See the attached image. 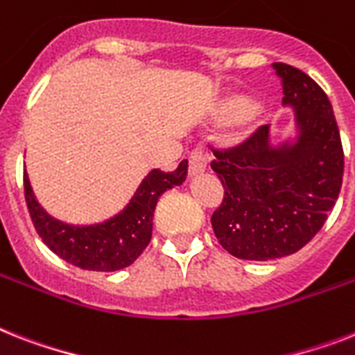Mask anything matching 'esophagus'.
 I'll return each instance as SVG.
<instances>
[{
	"label": "esophagus",
	"mask_w": 355,
	"mask_h": 355,
	"mask_svg": "<svg viewBox=\"0 0 355 355\" xmlns=\"http://www.w3.org/2000/svg\"><path fill=\"white\" fill-rule=\"evenodd\" d=\"M207 155L202 149H197V151L191 153L189 157V177H197V175H202L207 168Z\"/></svg>",
	"instance_id": "1"
}]
</instances>
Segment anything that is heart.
I'll return each mask as SVG.
<instances>
[{"instance_id":"obj_1","label":"heart","mask_w":355,"mask_h":355,"mask_svg":"<svg viewBox=\"0 0 355 355\" xmlns=\"http://www.w3.org/2000/svg\"><path fill=\"white\" fill-rule=\"evenodd\" d=\"M253 109V98L248 94H230L218 105V118L224 122H235L239 118L246 116Z\"/></svg>"}]
</instances>
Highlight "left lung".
<instances>
[{
	"label": "left lung",
	"instance_id": "obj_1",
	"mask_svg": "<svg viewBox=\"0 0 355 355\" xmlns=\"http://www.w3.org/2000/svg\"><path fill=\"white\" fill-rule=\"evenodd\" d=\"M275 69L282 105L293 112L290 132L273 142L264 125L243 146L215 151L211 162L224 186L213 232L227 253L246 261L286 257L306 246L343 184L345 157L332 103L302 71L286 63Z\"/></svg>",
	"mask_w": 355,
	"mask_h": 355
}]
</instances>
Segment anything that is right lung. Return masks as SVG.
<instances>
[{
  "mask_svg": "<svg viewBox=\"0 0 355 355\" xmlns=\"http://www.w3.org/2000/svg\"><path fill=\"white\" fill-rule=\"evenodd\" d=\"M187 177V160L173 173L158 169L142 178L129 202L112 217L94 224H69L49 215L37 202L25 171V200L34 227L58 257L89 272H116L137 261L151 241L153 215L158 198Z\"/></svg>",
  "mask_w": 355,
  "mask_h": 355,
  "instance_id": "right-lung-1",
  "label": "right lung"
}]
</instances>
